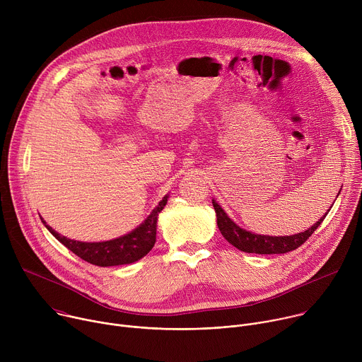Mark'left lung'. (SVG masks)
<instances>
[{"label":"left lung","mask_w":362,"mask_h":362,"mask_svg":"<svg viewBox=\"0 0 362 362\" xmlns=\"http://www.w3.org/2000/svg\"><path fill=\"white\" fill-rule=\"evenodd\" d=\"M337 197H338V194H337ZM212 203H214V208L216 212L218 228H219L221 233L223 235V238L242 252L259 253V255L286 253V252L295 250L317 230V228L322 223V221L328 215V212H327L317 223H314L311 228H308L306 230H303L300 233H295V235H289V236H269V235L252 233L249 230L242 229L228 216V214L221 208V204H218V202L215 199H212Z\"/></svg>","instance_id":"1"}]
</instances>
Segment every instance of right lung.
I'll return each instance as SVG.
<instances>
[{
    "label": "right lung",
    "instance_id": "right-lung-1",
    "mask_svg": "<svg viewBox=\"0 0 362 362\" xmlns=\"http://www.w3.org/2000/svg\"><path fill=\"white\" fill-rule=\"evenodd\" d=\"M169 194H166L159 204L151 211V214L132 232L105 242H80L69 239L57 233L53 228L48 226L41 218L44 226L49 230L59 242H62L67 249L76 253L83 261L95 267H117L133 264L143 256H146L156 243V229L159 214L168 203Z\"/></svg>",
    "mask_w": 362,
    "mask_h": 362
}]
</instances>
